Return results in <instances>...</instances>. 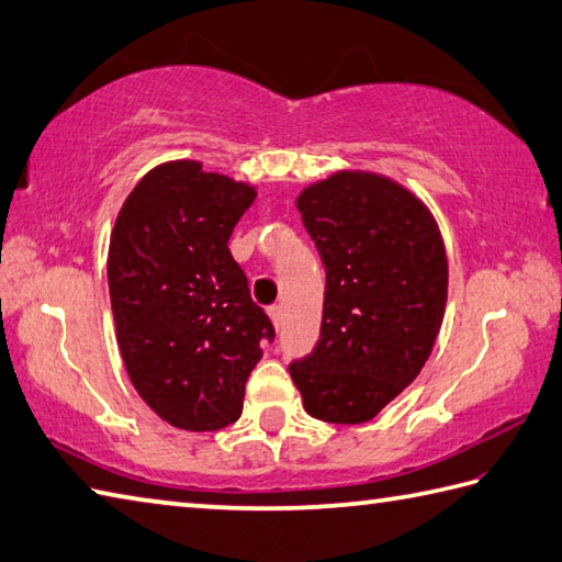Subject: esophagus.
Here are the masks:
<instances>
[{
	"label": "esophagus",
	"instance_id": "1",
	"mask_svg": "<svg viewBox=\"0 0 562 562\" xmlns=\"http://www.w3.org/2000/svg\"><path fill=\"white\" fill-rule=\"evenodd\" d=\"M268 316L272 318V326H274V328H282V318H284V314H282V306H280V304L270 306V310H268Z\"/></svg>",
	"mask_w": 562,
	"mask_h": 562
}]
</instances>
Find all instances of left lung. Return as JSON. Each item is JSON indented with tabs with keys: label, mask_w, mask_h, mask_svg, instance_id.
<instances>
[{
	"label": "left lung",
	"mask_w": 562,
	"mask_h": 562,
	"mask_svg": "<svg viewBox=\"0 0 562 562\" xmlns=\"http://www.w3.org/2000/svg\"><path fill=\"white\" fill-rule=\"evenodd\" d=\"M326 266L322 336L290 366L306 414L366 424L419 375L441 331L448 258L436 218L387 175L338 170L296 196Z\"/></svg>",
	"instance_id": "1"
}]
</instances>
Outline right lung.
<instances>
[{"label": "right lung", "instance_id": "right-lung-1", "mask_svg": "<svg viewBox=\"0 0 562 562\" xmlns=\"http://www.w3.org/2000/svg\"><path fill=\"white\" fill-rule=\"evenodd\" d=\"M256 194L200 160L160 162L121 204L109 238V296L131 384L184 431L238 419L260 344L274 336L228 250Z\"/></svg>", "mask_w": 562, "mask_h": 562}]
</instances>
